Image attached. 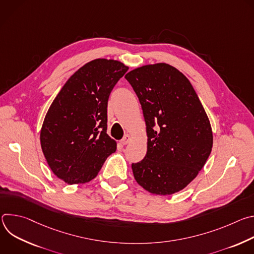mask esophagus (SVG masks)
Returning a JSON list of instances; mask_svg holds the SVG:
<instances>
[{"mask_svg":"<svg viewBox=\"0 0 254 254\" xmlns=\"http://www.w3.org/2000/svg\"><path fill=\"white\" fill-rule=\"evenodd\" d=\"M130 139H131V136H130L129 134H126V135L121 139V142H122L123 144H127V143L130 141Z\"/></svg>","mask_w":254,"mask_h":254,"instance_id":"34e87169","label":"esophagus"}]
</instances>
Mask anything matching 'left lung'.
Instances as JSON below:
<instances>
[{
    "label": "left lung",
    "instance_id": "8db88e82",
    "mask_svg": "<svg viewBox=\"0 0 254 254\" xmlns=\"http://www.w3.org/2000/svg\"><path fill=\"white\" fill-rule=\"evenodd\" d=\"M136 93L147 126V154L131 164L144 190L172 195L197 177L210 156L213 133L189 79L167 63L135 68L125 76Z\"/></svg>",
    "mask_w": 254,
    "mask_h": 254
}]
</instances>
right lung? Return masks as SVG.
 <instances>
[{
    "label": "right lung",
    "mask_w": 254,
    "mask_h": 254,
    "mask_svg": "<svg viewBox=\"0 0 254 254\" xmlns=\"http://www.w3.org/2000/svg\"><path fill=\"white\" fill-rule=\"evenodd\" d=\"M128 67L114 59H94L63 85L45 116L40 142L48 166L67 184L94 179L117 141L106 133L107 101Z\"/></svg>",
    "instance_id": "right-lung-1"
}]
</instances>
